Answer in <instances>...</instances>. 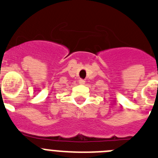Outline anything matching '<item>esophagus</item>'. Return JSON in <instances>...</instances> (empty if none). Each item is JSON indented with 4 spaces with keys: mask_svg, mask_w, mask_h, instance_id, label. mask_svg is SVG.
Here are the masks:
<instances>
[{
    "mask_svg": "<svg viewBox=\"0 0 158 158\" xmlns=\"http://www.w3.org/2000/svg\"><path fill=\"white\" fill-rule=\"evenodd\" d=\"M79 83L80 84H84V83H85V81H84V79H79Z\"/></svg>",
    "mask_w": 158,
    "mask_h": 158,
    "instance_id": "esophagus-1",
    "label": "esophagus"
}]
</instances>
